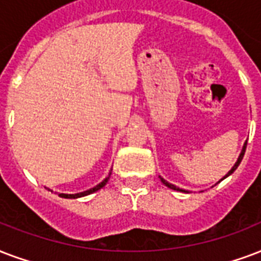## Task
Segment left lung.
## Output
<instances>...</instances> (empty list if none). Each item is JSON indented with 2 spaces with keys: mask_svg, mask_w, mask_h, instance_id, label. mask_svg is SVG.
Wrapping results in <instances>:
<instances>
[{
  "mask_svg": "<svg viewBox=\"0 0 261 261\" xmlns=\"http://www.w3.org/2000/svg\"><path fill=\"white\" fill-rule=\"evenodd\" d=\"M245 150H246V142H245V144H244V148H242V150H241V154H240V156H238V160H237V163H236V164H234V167H232L231 170L228 171V172H227V175H226V176H224V178H227L228 175H231L232 172H234V171L237 170V167L240 166V163H241L242 157H244V154H245ZM224 178H222V179H220V180H223ZM160 180H162L163 184L166 185L167 188L172 189V190H178V192H185V190H182V189L176 188V186H175V185H172V184H168V182H167V180H164V179H163L162 176H160ZM220 180H219V182H220Z\"/></svg>",
  "mask_w": 261,
  "mask_h": 261,
  "instance_id": "left-lung-1",
  "label": "left lung"
}]
</instances>
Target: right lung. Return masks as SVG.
<instances>
[{
    "label": "right lung",
    "instance_id": "right-lung-1",
    "mask_svg": "<svg viewBox=\"0 0 261 261\" xmlns=\"http://www.w3.org/2000/svg\"><path fill=\"white\" fill-rule=\"evenodd\" d=\"M109 176H111V172H109V175L107 176V178L101 182V184H98L97 186H94V188L89 189V190H86V192H82V193H76V194H64V193H60L59 196L63 197V198H79V197H85L87 196V194H91V193L97 192V190H99L101 188H104L105 185H107V182H108Z\"/></svg>",
    "mask_w": 261,
    "mask_h": 261
}]
</instances>
